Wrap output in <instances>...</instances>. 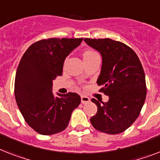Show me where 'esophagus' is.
Returning a JSON list of instances; mask_svg holds the SVG:
<instances>
[{
    "label": "esophagus",
    "instance_id": "esophagus-1",
    "mask_svg": "<svg viewBox=\"0 0 160 160\" xmlns=\"http://www.w3.org/2000/svg\"><path fill=\"white\" fill-rule=\"evenodd\" d=\"M81 101L82 104H87V103L90 102V98L88 96H81Z\"/></svg>",
    "mask_w": 160,
    "mask_h": 160
}]
</instances>
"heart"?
<instances>
[{
  "instance_id": "b5f03b06",
  "label": "heart",
  "mask_w": 160,
  "mask_h": 160,
  "mask_svg": "<svg viewBox=\"0 0 160 160\" xmlns=\"http://www.w3.org/2000/svg\"><path fill=\"white\" fill-rule=\"evenodd\" d=\"M96 55V53L95 52V51H87L83 53V59H87V58L92 57V56H93V55Z\"/></svg>"
}]
</instances>
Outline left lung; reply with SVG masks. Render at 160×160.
Listing matches in <instances>:
<instances>
[{
    "label": "left lung",
    "instance_id": "obj_1",
    "mask_svg": "<svg viewBox=\"0 0 160 160\" xmlns=\"http://www.w3.org/2000/svg\"><path fill=\"white\" fill-rule=\"evenodd\" d=\"M84 42L101 53L102 66L96 83L109 96L105 103L92 99L98 108L91 122L102 132H122L135 122L146 100V77L141 61L122 42L109 38H84Z\"/></svg>",
    "mask_w": 160,
    "mask_h": 160
}]
</instances>
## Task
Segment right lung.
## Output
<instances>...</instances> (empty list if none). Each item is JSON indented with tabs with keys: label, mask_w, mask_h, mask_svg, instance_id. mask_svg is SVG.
I'll return each instance as SVG.
<instances>
[{
	"label": "right lung",
	"mask_w": 160,
	"mask_h": 160,
	"mask_svg": "<svg viewBox=\"0 0 160 160\" xmlns=\"http://www.w3.org/2000/svg\"><path fill=\"white\" fill-rule=\"evenodd\" d=\"M83 38H50L31 45L21 58L14 81V96L22 115L42 135H53L68 127L81 102L74 92H52L53 80L61 76L66 57Z\"/></svg>",
	"instance_id": "1"
}]
</instances>
